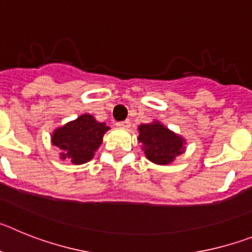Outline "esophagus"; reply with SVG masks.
Segmentation results:
<instances>
[{
    "label": "esophagus",
    "instance_id": "34e87169",
    "mask_svg": "<svg viewBox=\"0 0 252 252\" xmlns=\"http://www.w3.org/2000/svg\"><path fill=\"white\" fill-rule=\"evenodd\" d=\"M117 126H119L120 128H128L131 126V122L130 120H125V121L117 122Z\"/></svg>",
    "mask_w": 252,
    "mask_h": 252
}]
</instances>
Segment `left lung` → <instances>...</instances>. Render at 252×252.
I'll return each instance as SVG.
<instances>
[{"label":"left lung","instance_id":"left-lung-1","mask_svg":"<svg viewBox=\"0 0 252 252\" xmlns=\"http://www.w3.org/2000/svg\"><path fill=\"white\" fill-rule=\"evenodd\" d=\"M137 130V141L141 144V150L145 154L146 159L154 164L168 165L186 151V139L169 130L160 121L141 124Z\"/></svg>","mask_w":252,"mask_h":252}]
</instances>
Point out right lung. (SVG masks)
<instances>
[{
  "label": "right lung",
  "instance_id": "right-lung-1",
  "mask_svg": "<svg viewBox=\"0 0 252 252\" xmlns=\"http://www.w3.org/2000/svg\"><path fill=\"white\" fill-rule=\"evenodd\" d=\"M108 130L110 127L104 122L97 121L93 115L84 113L55 128L50 139L51 144L60 150V159L82 165L93 159Z\"/></svg>",
  "mask_w": 252,
  "mask_h": 252
}]
</instances>
